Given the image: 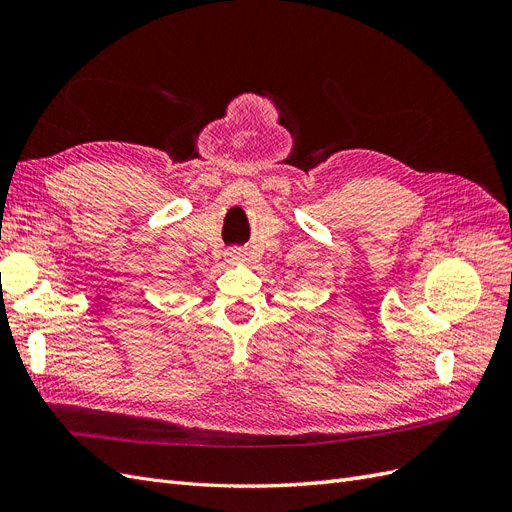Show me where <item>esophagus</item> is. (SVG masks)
I'll list each match as a JSON object with an SVG mask.
<instances>
[{
	"label": "esophagus",
	"mask_w": 512,
	"mask_h": 512,
	"mask_svg": "<svg viewBox=\"0 0 512 512\" xmlns=\"http://www.w3.org/2000/svg\"><path fill=\"white\" fill-rule=\"evenodd\" d=\"M226 260H228V265H237V262L245 260V254L241 247H230V250L226 252Z\"/></svg>",
	"instance_id": "obj_1"
}]
</instances>
